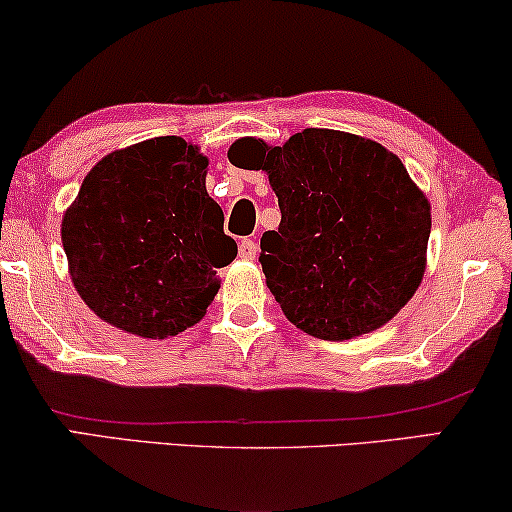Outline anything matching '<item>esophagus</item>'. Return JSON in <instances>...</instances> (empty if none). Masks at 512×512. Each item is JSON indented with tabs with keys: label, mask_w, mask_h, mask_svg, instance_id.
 Instances as JSON below:
<instances>
[{
	"label": "esophagus",
	"mask_w": 512,
	"mask_h": 512,
	"mask_svg": "<svg viewBox=\"0 0 512 512\" xmlns=\"http://www.w3.org/2000/svg\"><path fill=\"white\" fill-rule=\"evenodd\" d=\"M237 254H240V258H247V261H254L256 254H258L256 240H251V237H244V240L240 242V247H237Z\"/></svg>",
	"instance_id": "obj_1"
}]
</instances>
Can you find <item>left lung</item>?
Masks as SVG:
<instances>
[{"mask_svg":"<svg viewBox=\"0 0 512 512\" xmlns=\"http://www.w3.org/2000/svg\"><path fill=\"white\" fill-rule=\"evenodd\" d=\"M233 144L230 160L237 163ZM258 149L277 195V230L261 237L268 289L291 324L349 340L394 317L422 282L431 207L394 153L370 139L307 128Z\"/></svg>","mask_w":512,"mask_h":512,"instance_id":"left-lung-1","label":"left lung"}]
</instances>
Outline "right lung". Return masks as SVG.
Listing matches in <instances>:
<instances>
[{"instance_id":"obj_1","label":"right lung","mask_w":512,"mask_h":512,"mask_svg":"<svg viewBox=\"0 0 512 512\" xmlns=\"http://www.w3.org/2000/svg\"><path fill=\"white\" fill-rule=\"evenodd\" d=\"M207 158L181 137L109 153L62 219L72 282L121 331L167 338L205 317L216 270L237 256L205 188Z\"/></svg>"}]
</instances>
